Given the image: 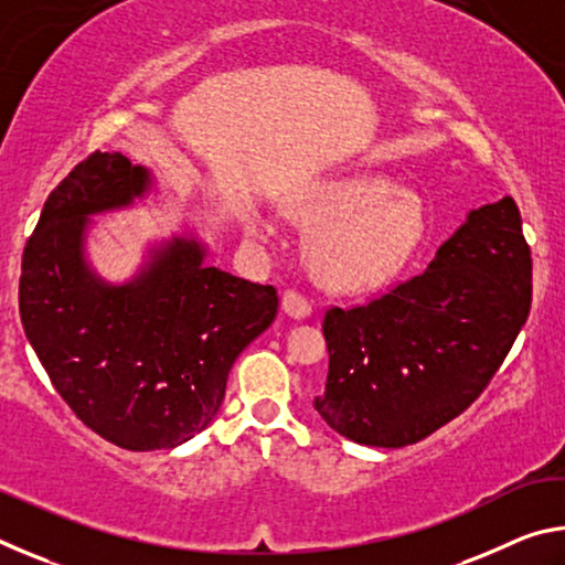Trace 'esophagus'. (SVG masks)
I'll use <instances>...</instances> for the list:
<instances>
[{"mask_svg": "<svg viewBox=\"0 0 565 565\" xmlns=\"http://www.w3.org/2000/svg\"><path fill=\"white\" fill-rule=\"evenodd\" d=\"M281 306H284V311L289 313L291 319H306L311 313V301L306 299L301 291H296V289L284 291Z\"/></svg>", "mask_w": 565, "mask_h": 565, "instance_id": "34e87169", "label": "esophagus"}]
</instances>
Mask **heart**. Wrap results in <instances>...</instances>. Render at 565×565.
<instances>
[{
	"label": "heart",
	"mask_w": 565,
	"mask_h": 565,
	"mask_svg": "<svg viewBox=\"0 0 565 565\" xmlns=\"http://www.w3.org/2000/svg\"><path fill=\"white\" fill-rule=\"evenodd\" d=\"M381 174H349L306 189L291 204L303 226H321L309 259L317 279L333 291H363L391 279L426 232L424 209ZM248 232L269 236L262 216L248 218Z\"/></svg>",
	"instance_id": "heart-1"
}]
</instances>
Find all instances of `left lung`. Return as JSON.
Masks as SVG:
<instances>
[{
  "instance_id": "obj_1",
  "label": "left lung",
  "mask_w": 565,
  "mask_h": 565,
  "mask_svg": "<svg viewBox=\"0 0 565 565\" xmlns=\"http://www.w3.org/2000/svg\"><path fill=\"white\" fill-rule=\"evenodd\" d=\"M531 248L511 196L473 209L424 274L363 306H331L313 408L363 446L401 448L473 404L531 311Z\"/></svg>"
}]
</instances>
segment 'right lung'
Returning <instances> with one entry per match:
<instances>
[{
	"label": "right lung",
	"instance_id": "1",
	"mask_svg": "<svg viewBox=\"0 0 565 565\" xmlns=\"http://www.w3.org/2000/svg\"><path fill=\"white\" fill-rule=\"evenodd\" d=\"M151 177L119 151H94L50 199L24 246L19 317L66 406L127 451H159L212 424L226 379L279 311L274 286L206 266L194 236L151 252L129 284L84 262L89 216L129 206Z\"/></svg>",
	"mask_w": 565,
	"mask_h": 565
}]
</instances>
